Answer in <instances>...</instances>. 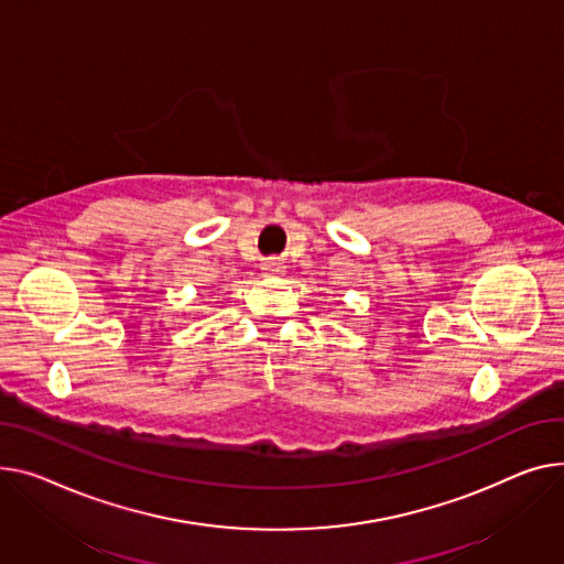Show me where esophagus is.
Masks as SVG:
<instances>
[{
    "mask_svg": "<svg viewBox=\"0 0 564 564\" xmlns=\"http://www.w3.org/2000/svg\"><path fill=\"white\" fill-rule=\"evenodd\" d=\"M262 270H265V274H268V276H279V274H283V272H285L279 260H268L265 265H262Z\"/></svg>",
    "mask_w": 564,
    "mask_h": 564,
    "instance_id": "34e87169",
    "label": "esophagus"
}]
</instances>
